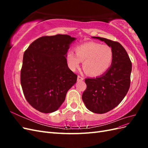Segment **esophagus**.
Masks as SVG:
<instances>
[{
	"instance_id": "esophagus-1",
	"label": "esophagus",
	"mask_w": 148,
	"mask_h": 148,
	"mask_svg": "<svg viewBox=\"0 0 148 148\" xmlns=\"http://www.w3.org/2000/svg\"><path fill=\"white\" fill-rule=\"evenodd\" d=\"M77 80H78V82H82V81H83L84 78L83 77H80V76H78Z\"/></svg>"
}]
</instances>
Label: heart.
Here are the masks:
<instances>
[{
  "mask_svg": "<svg viewBox=\"0 0 148 148\" xmlns=\"http://www.w3.org/2000/svg\"><path fill=\"white\" fill-rule=\"evenodd\" d=\"M76 54L69 52L66 54L67 64L75 71L78 69L82 62L87 73L92 77H97L109 70L114 59L112 48L106 44L94 42H86L75 48Z\"/></svg>",
  "mask_w": 148,
  "mask_h": 148,
  "instance_id": "obj_1",
  "label": "heart"
}]
</instances>
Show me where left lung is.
I'll return each mask as SVG.
<instances>
[{"label": "left lung", "instance_id": "left-lung-1", "mask_svg": "<svg viewBox=\"0 0 148 148\" xmlns=\"http://www.w3.org/2000/svg\"><path fill=\"white\" fill-rule=\"evenodd\" d=\"M92 38L111 47L114 59L104 74L85 79L87 88L83 93L82 99L89 110L104 114L117 106L126 96L130 86L132 65L127 51L119 42L100 37Z\"/></svg>", "mask_w": 148, "mask_h": 148}]
</instances>
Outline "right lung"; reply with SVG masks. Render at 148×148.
I'll return each instance as SVG.
<instances>
[{
    "label": "right lung",
    "instance_id": "right-lung-1",
    "mask_svg": "<svg viewBox=\"0 0 148 148\" xmlns=\"http://www.w3.org/2000/svg\"><path fill=\"white\" fill-rule=\"evenodd\" d=\"M75 38L67 34L41 37L23 55L20 81L26 101L42 113L59 109L77 75L68 66L66 53Z\"/></svg>",
    "mask_w": 148,
    "mask_h": 148
}]
</instances>
